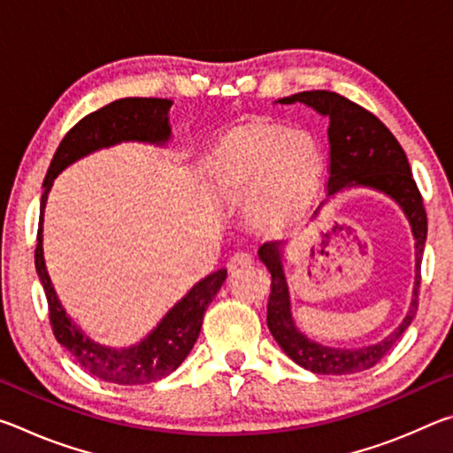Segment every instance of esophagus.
I'll list each match as a JSON object with an SVG mask.
<instances>
[{"mask_svg": "<svg viewBox=\"0 0 453 453\" xmlns=\"http://www.w3.org/2000/svg\"><path fill=\"white\" fill-rule=\"evenodd\" d=\"M248 265H251V256L248 251H237V254H234L227 259L229 270H240V267H248Z\"/></svg>", "mask_w": 453, "mask_h": 453, "instance_id": "34e87169", "label": "esophagus"}]
</instances>
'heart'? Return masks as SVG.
<instances>
[{
	"label": "heart",
	"mask_w": 453,
	"mask_h": 453,
	"mask_svg": "<svg viewBox=\"0 0 453 453\" xmlns=\"http://www.w3.org/2000/svg\"><path fill=\"white\" fill-rule=\"evenodd\" d=\"M324 170V153L308 129L243 126L211 153L205 178L227 202H250L265 226H280L310 202Z\"/></svg>",
	"instance_id": "obj_1"
}]
</instances>
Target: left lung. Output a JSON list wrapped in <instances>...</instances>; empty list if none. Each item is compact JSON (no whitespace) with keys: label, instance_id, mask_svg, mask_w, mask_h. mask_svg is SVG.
I'll return each mask as SVG.
<instances>
[{"label":"left lung","instance_id":"left-lung-1","mask_svg":"<svg viewBox=\"0 0 453 453\" xmlns=\"http://www.w3.org/2000/svg\"><path fill=\"white\" fill-rule=\"evenodd\" d=\"M275 104H303L329 119V178L327 197L319 203L313 216L318 218L321 208L340 191L351 188H365L392 199L400 205L411 227L413 248H416V280H413L411 302L392 334L381 342L362 348H335L311 340L297 327L291 311L289 283L286 275V248L288 240L265 242L259 245L257 256L272 273V294L267 302V327L286 351L289 359L313 373L346 375L370 370L395 346L402 334L410 327L418 311L419 267L427 237V218L424 202L410 170L408 157L402 145L381 121L364 110L362 105L349 102L340 94L326 89L300 91L289 97H281Z\"/></svg>","mask_w":453,"mask_h":453}]
</instances>
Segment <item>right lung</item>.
<instances>
[{
  "label": "right lung",
  "mask_w": 453,
  "mask_h": 453,
  "mask_svg": "<svg viewBox=\"0 0 453 453\" xmlns=\"http://www.w3.org/2000/svg\"><path fill=\"white\" fill-rule=\"evenodd\" d=\"M172 105V99L124 97L89 113L61 140L59 148L53 153L48 175L43 180L35 270L40 275L45 297H48L53 334L88 373L104 381L119 383V386H142V383L162 380L178 370L194 348L199 329H202L203 313L213 297L218 296L221 283L226 281L227 270L221 267V270L194 283V288L167 310L165 316L157 321V326L143 340L127 348L105 346V343H99L94 337H89L67 316L56 289H53L43 257V211L53 180L78 159L126 142L159 145V148L170 143Z\"/></svg>",
  "instance_id": "1"
}]
</instances>
